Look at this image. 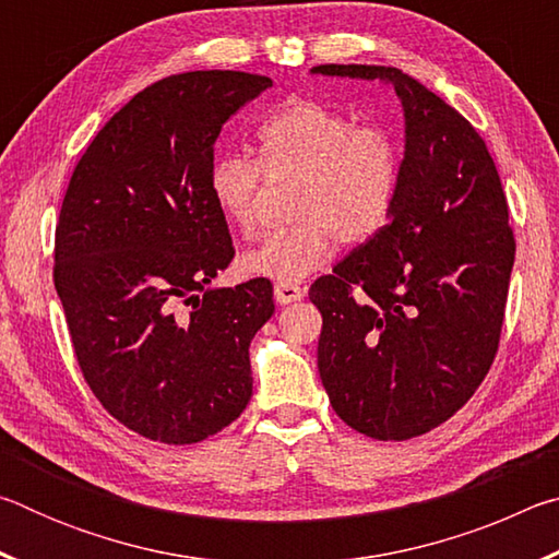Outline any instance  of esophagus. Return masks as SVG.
<instances>
[{
    "instance_id": "34e87169",
    "label": "esophagus",
    "mask_w": 559,
    "mask_h": 559,
    "mask_svg": "<svg viewBox=\"0 0 559 559\" xmlns=\"http://www.w3.org/2000/svg\"><path fill=\"white\" fill-rule=\"evenodd\" d=\"M302 296H306V290L296 286V283H276V286H273V298H276V302H281V306L296 302Z\"/></svg>"
}]
</instances>
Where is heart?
I'll use <instances>...</instances> for the list:
<instances>
[{"mask_svg": "<svg viewBox=\"0 0 559 559\" xmlns=\"http://www.w3.org/2000/svg\"><path fill=\"white\" fill-rule=\"evenodd\" d=\"M263 177L288 182V216L239 259L251 278L298 283L333 259L335 246L362 243L390 222L402 179V145L374 122L318 100H290L257 132V159L226 153L206 177L210 197L234 231L253 234Z\"/></svg>", "mask_w": 559, "mask_h": 559, "instance_id": "heart-1", "label": "heart"}]
</instances>
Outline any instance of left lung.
Here are the masks:
<instances>
[{"mask_svg": "<svg viewBox=\"0 0 559 559\" xmlns=\"http://www.w3.org/2000/svg\"><path fill=\"white\" fill-rule=\"evenodd\" d=\"M313 73L392 83L404 108L400 192L384 229L310 286L318 370L335 414L380 441L431 431L466 404L498 353L515 239L476 128L392 66Z\"/></svg>", "mask_w": 559, "mask_h": 559, "instance_id": "8db88e82", "label": "left lung"}]
</instances>
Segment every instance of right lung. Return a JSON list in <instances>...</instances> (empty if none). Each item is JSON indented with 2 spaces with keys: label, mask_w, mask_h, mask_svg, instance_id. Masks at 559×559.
Masks as SVG:
<instances>
[{
  "label": "right lung",
  "mask_w": 559,
  "mask_h": 559,
  "mask_svg": "<svg viewBox=\"0 0 559 559\" xmlns=\"http://www.w3.org/2000/svg\"><path fill=\"white\" fill-rule=\"evenodd\" d=\"M271 86L243 71L167 75L100 128L66 189L53 286L73 353L103 409L145 439L204 441L251 400L249 345L273 286L210 288L234 246L206 177L224 122Z\"/></svg>",
  "instance_id": "right-lung-1"
}]
</instances>
